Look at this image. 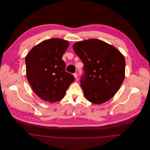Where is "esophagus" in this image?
<instances>
[{
    "instance_id": "34e87169",
    "label": "esophagus",
    "mask_w": 150,
    "mask_h": 150,
    "mask_svg": "<svg viewBox=\"0 0 150 150\" xmlns=\"http://www.w3.org/2000/svg\"><path fill=\"white\" fill-rule=\"evenodd\" d=\"M73 76H74V77H75V79H77V74L76 73H74L73 74Z\"/></svg>"
}]
</instances>
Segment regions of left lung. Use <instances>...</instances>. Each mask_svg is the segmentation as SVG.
I'll list each match as a JSON object with an SVG mask.
<instances>
[{
	"instance_id": "8db88e82",
	"label": "left lung",
	"mask_w": 150,
	"mask_h": 150,
	"mask_svg": "<svg viewBox=\"0 0 150 150\" xmlns=\"http://www.w3.org/2000/svg\"><path fill=\"white\" fill-rule=\"evenodd\" d=\"M73 48L84 64L80 86L87 100L102 104L110 99L125 78L124 55L115 47L95 38L77 42Z\"/></svg>"
}]
</instances>
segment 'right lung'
<instances>
[{
    "mask_svg": "<svg viewBox=\"0 0 150 150\" xmlns=\"http://www.w3.org/2000/svg\"><path fill=\"white\" fill-rule=\"evenodd\" d=\"M69 45L64 40L49 39L34 46L25 58L28 80L35 93L44 101L62 100L75 80L66 71L62 59Z\"/></svg>",
    "mask_w": 150,
    "mask_h": 150,
    "instance_id": "obj_1",
    "label": "right lung"
}]
</instances>
